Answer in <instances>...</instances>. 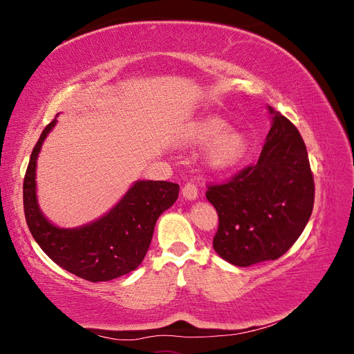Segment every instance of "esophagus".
Returning <instances> with one entry per match:
<instances>
[{
	"label": "esophagus",
	"mask_w": 354,
	"mask_h": 354,
	"mask_svg": "<svg viewBox=\"0 0 354 354\" xmlns=\"http://www.w3.org/2000/svg\"><path fill=\"white\" fill-rule=\"evenodd\" d=\"M181 195L186 201H196L198 198V187L192 183H187L183 189H181Z\"/></svg>",
	"instance_id": "obj_1"
}]
</instances>
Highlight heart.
Wrapping results in <instances>:
<instances>
[{"label": "heart", "mask_w": 354, "mask_h": 354, "mask_svg": "<svg viewBox=\"0 0 354 354\" xmlns=\"http://www.w3.org/2000/svg\"><path fill=\"white\" fill-rule=\"evenodd\" d=\"M185 147L207 146L202 164L209 173H227L239 167L250 152V138L217 115H205L192 122L181 138Z\"/></svg>", "instance_id": "b5f03b06"}]
</instances>
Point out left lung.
Segmentation results:
<instances>
[{"instance_id": "left-lung-1", "label": "left lung", "mask_w": 354, "mask_h": 354, "mask_svg": "<svg viewBox=\"0 0 354 354\" xmlns=\"http://www.w3.org/2000/svg\"><path fill=\"white\" fill-rule=\"evenodd\" d=\"M267 111L272 128L259 162L207 192L218 214L214 250L238 267L279 259L313 211L315 183L303 138L272 106Z\"/></svg>"}]
</instances>
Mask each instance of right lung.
<instances>
[{"mask_svg":"<svg viewBox=\"0 0 354 354\" xmlns=\"http://www.w3.org/2000/svg\"><path fill=\"white\" fill-rule=\"evenodd\" d=\"M59 116V115H56ZM55 118L32 151L24 181V208L32 236L62 269L90 282H106L136 270L151 245L156 220L178 198V185L137 180L115 205L78 227H60L41 211L37 196V162Z\"/></svg>","mask_w":354,"mask_h":354,"instance_id":"1","label":"right lung"}]
</instances>
